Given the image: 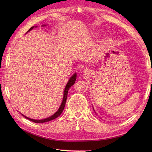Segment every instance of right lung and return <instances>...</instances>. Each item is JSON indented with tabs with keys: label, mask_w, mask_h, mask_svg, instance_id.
<instances>
[{
	"label": "right lung",
	"mask_w": 152,
	"mask_h": 152,
	"mask_svg": "<svg viewBox=\"0 0 152 152\" xmlns=\"http://www.w3.org/2000/svg\"><path fill=\"white\" fill-rule=\"evenodd\" d=\"M34 28V26H32L31 27V28L28 30V31L31 30L32 29H33ZM76 78H77V75L75 74L73 75L72 77L70 78V80H69V81L68 82V83L65 87V91H64V94H63V102H62V103L60 106V107H59V108L58 109V111L55 113L53 115L50 116L47 118H45V119H42V120H34V119H31V118H28L25 117V115H22L23 116L25 117L26 118L28 119V120L29 121H31L32 122H34L35 123H44V122H49V121H50L53 120V119H55L56 118H57L58 117H59L60 115L62 113L63 110H64V108H65V103H66V99H67V95H68V91L69 90V89L70 88V87L74 84V83L75 82V80H76Z\"/></svg>",
	"instance_id": "right-lung-1"
}]
</instances>
